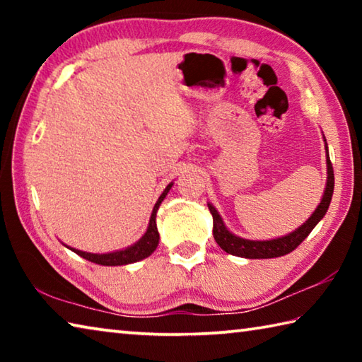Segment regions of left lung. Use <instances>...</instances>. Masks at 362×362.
<instances>
[{
  "label": "left lung",
  "instance_id": "1",
  "mask_svg": "<svg viewBox=\"0 0 362 362\" xmlns=\"http://www.w3.org/2000/svg\"><path fill=\"white\" fill-rule=\"evenodd\" d=\"M326 153H327V183L326 189H324L321 203L317 204L315 212L311 214L310 218L306 220L303 225H300L296 231L289 233V235L276 238V240H268V241H254V240H244L240 238L226 228L222 217L217 212L216 207L212 204H207L209 211L214 218V240L222 247L226 254L236 255V257H244V259H274V257H281L292 252L298 244H302L306 236L310 235L311 230L315 228L317 222L326 216L329 209L330 199H332L334 193V169L332 163L329 159V151H327V144H326Z\"/></svg>",
  "mask_w": 362,
  "mask_h": 362
}]
</instances>
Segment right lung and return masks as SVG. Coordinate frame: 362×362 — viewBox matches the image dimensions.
<instances>
[{
    "instance_id": "obj_1",
    "label": "right lung",
    "mask_w": 362,
    "mask_h": 362,
    "mask_svg": "<svg viewBox=\"0 0 362 362\" xmlns=\"http://www.w3.org/2000/svg\"><path fill=\"white\" fill-rule=\"evenodd\" d=\"M173 185H174V183L170 182L169 185L166 187V189H164V192L161 193V196L158 198L155 207H153L148 228H146L145 235L140 238V240L136 244H132V246L122 249V250H115V252H108V254H90V252H83V250L73 249V247H70V250H73V252L78 254L79 257H83V259H86V260H89L93 263H99V265H103V267L127 265V263H134V262L146 259V257L155 252L156 247H158L159 233H158V228H156V212L159 209V204L163 203L164 198H166V194L169 193V189ZM66 247H69V246H66Z\"/></svg>"
}]
</instances>
